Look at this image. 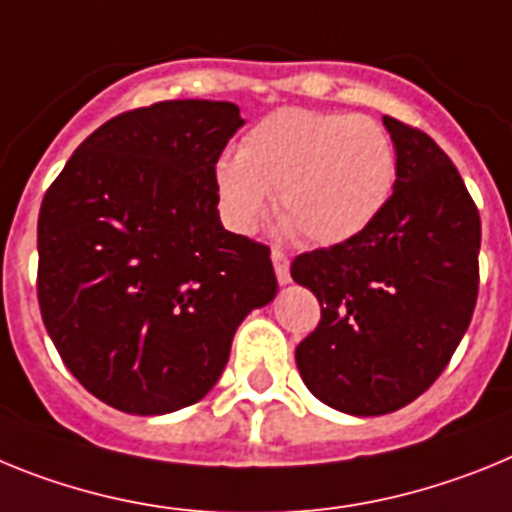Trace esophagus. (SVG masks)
Wrapping results in <instances>:
<instances>
[{
  "instance_id": "1",
  "label": "esophagus",
  "mask_w": 512,
  "mask_h": 512,
  "mask_svg": "<svg viewBox=\"0 0 512 512\" xmlns=\"http://www.w3.org/2000/svg\"><path fill=\"white\" fill-rule=\"evenodd\" d=\"M270 257H273V268H275V275H278V283L291 281V270H288V255H286V252L275 247V250L270 252Z\"/></svg>"
}]
</instances>
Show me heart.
<instances>
[{
	"label": "heart",
	"mask_w": 512,
	"mask_h": 512,
	"mask_svg": "<svg viewBox=\"0 0 512 512\" xmlns=\"http://www.w3.org/2000/svg\"><path fill=\"white\" fill-rule=\"evenodd\" d=\"M397 144L384 123L337 110L283 108L265 115L219 159L221 213L250 234L275 195L288 229L311 244H340L376 221L397 185Z\"/></svg>",
	"instance_id": "heart-1"
}]
</instances>
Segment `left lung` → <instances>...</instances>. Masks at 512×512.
<instances>
[{
    "label": "left lung",
    "instance_id": "left-lung-1",
    "mask_svg": "<svg viewBox=\"0 0 512 512\" xmlns=\"http://www.w3.org/2000/svg\"><path fill=\"white\" fill-rule=\"evenodd\" d=\"M397 185L348 242L304 252L291 278L322 306L296 348L309 391L348 415H386L428 389L459 348L479 291L482 221L446 151L384 115Z\"/></svg>",
    "mask_w": 512,
    "mask_h": 512
}]
</instances>
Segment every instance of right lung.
I'll return each mask as SVG.
<instances>
[{
	"label": "right lung",
	"mask_w": 512,
	"mask_h": 512,
	"mask_svg": "<svg viewBox=\"0 0 512 512\" xmlns=\"http://www.w3.org/2000/svg\"><path fill=\"white\" fill-rule=\"evenodd\" d=\"M234 102L126 110L77 146L38 216V304L74 379L128 415L195 404L278 291L270 247L221 226Z\"/></svg>",
	"instance_id": "right-lung-1"
}]
</instances>
